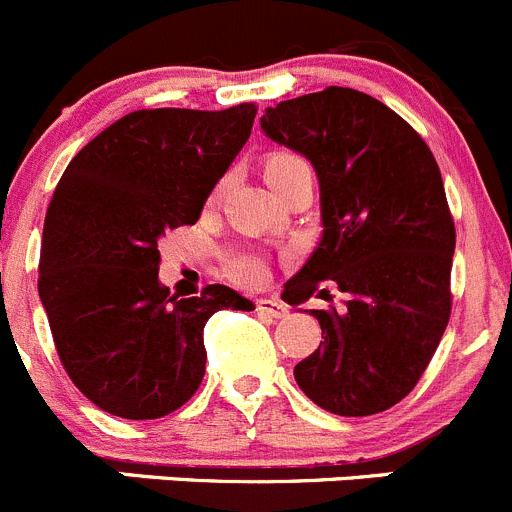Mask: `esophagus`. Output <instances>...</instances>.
I'll return each instance as SVG.
<instances>
[{"label": "esophagus", "mask_w": 512, "mask_h": 512, "mask_svg": "<svg viewBox=\"0 0 512 512\" xmlns=\"http://www.w3.org/2000/svg\"><path fill=\"white\" fill-rule=\"evenodd\" d=\"M257 310L262 315H270V318H285L288 315V305L283 300H275V298H262L257 300Z\"/></svg>", "instance_id": "esophagus-1"}]
</instances>
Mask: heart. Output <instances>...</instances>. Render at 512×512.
I'll list each match as a JSON object with an SVG mask.
<instances>
[{
	"instance_id": "1",
	"label": "heart",
	"mask_w": 512,
	"mask_h": 512,
	"mask_svg": "<svg viewBox=\"0 0 512 512\" xmlns=\"http://www.w3.org/2000/svg\"><path fill=\"white\" fill-rule=\"evenodd\" d=\"M310 174V164L298 154H272L265 164V176L270 181V186L275 191L283 189L285 184H290L298 176H308ZM313 176V174H310ZM227 176L214 186L212 191V202H217L222 197L224 186H227ZM224 272H227V278L237 285H260L267 275V262L260 252L255 250H232L224 255Z\"/></svg>"
}]
</instances>
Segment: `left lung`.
<instances>
[{
  "label": "left lung",
  "mask_w": 512,
  "mask_h": 512,
  "mask_svg": "<svg viewBox=\"0 0 512 512\" xmlns=\"http://www.w3.org/2000/svg\"><path fill=\"white\" fill-rule=\"evenodd\" d=\"M260 123L321 184V242L283 300L328 288L348 298L341 313L310 310L323 341L295 381L338 417L386 412L422 379L450 321L455 222L437 161L404 118L353 88L283 100Z\"/></svg>",
  "instance_id": "left-lung-1"
}]
</instances>
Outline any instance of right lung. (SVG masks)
<instances>
[{"instance_id":"1","label":"right lung","mask_w":512,"mask_h":512,"mask_svg":"<svg viewBox=\"0 0 512 512\" xmlns=\"http://www.w3.org/2000/svg\"><path fill=\"white\" fill-rule=\"evenodd\" d=\"M255 113V103L133 111L78 151L57 181L37 290L62 366L113 417L176 412L204 379L209 318L255 308L227 285L179 300L159 283V240L197 222Z\"/></svg>"}]
</instances>
